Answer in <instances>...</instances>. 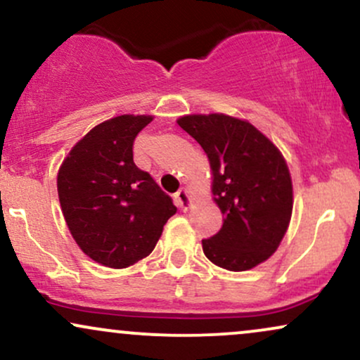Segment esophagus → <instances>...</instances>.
Returning <instances> with one entry per match:
<instances>
[{"instance_id":"1","label":"esophagus","mask_w":360,"mask_h":360,"mask_svg":"<svg viewBox=\"0 0 360 360\" xmlns=\"http://www.w3.org/2000/svg\"><path fill=\"white\" fill-rule=\"evenodd\" d=\"M176 201L183 210H189L193 206L191 196H189V193L186 191V189H179V191L176 193Z\"/></svg>"}]
</instances>
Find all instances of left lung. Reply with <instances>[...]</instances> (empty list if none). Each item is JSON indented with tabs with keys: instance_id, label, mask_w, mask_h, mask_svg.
<instances>
[{
	"instance_id": "8db88e82",
	"label": "left lung",
	"mask_w": 360,
	"mask_h": 360,
	"mask_svg": "<svg viewBox=\"0 0 360 360\" xmlns=\"http://www.w3.org/2000/svg\"><path fill=\"white\" fill-rule=\"evenodd\" d=\"M177 125L203 147L213 176L220 232L205 238L214 266L249 271L278 250L292 213V183L279 148L247 120L186 115Z\"/></svg>"
}]
</instances>
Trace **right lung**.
I'll return each instance as SVG.
<instances>
[{"label": "right lung", "instance_id": "right-lung-1", "mask_svg": "<svg viewBox=\"0 0 360 360\" xmlns=\"http://www.w3.org/2000/svg\"><path fill=\"white\" fill-rule=\"evenodd\" d=\"M150 115H120L89 130L57 174L68 229L101 266L123 269L154 250L177 212L150 174L134 162V140Z\"/></svg>", "mask_w": 360, "mask_h": 360}]
</instances>
